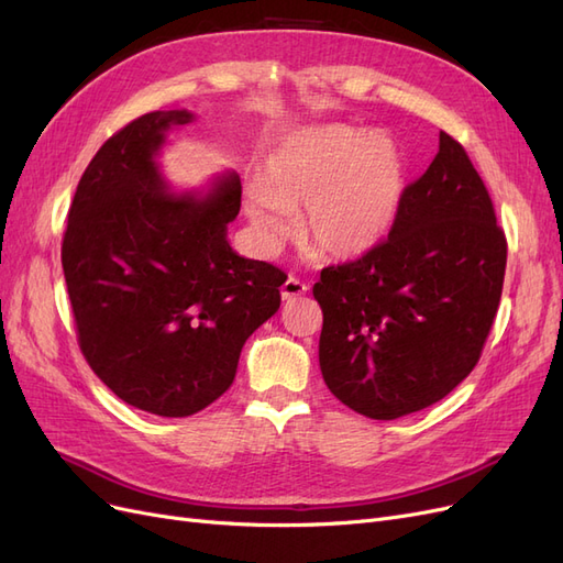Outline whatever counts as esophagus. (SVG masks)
<instances>
[{
	"mask_svg": "<svg viewBox=\"0 0 563 563\" xmlns=\"http://www.w3.org/2000/svg\"><path fill=\"white\" fill-rule=\"evenodd\" d=\"M302 294H308V284L300 282L298 277H288L284 284H282V298L284 300H294Z\"/></svg>",
	"mask_w": 563,
	"mask_h": 563,
	"instance_id": "1",
	"label": "esophagus"
}]
</instances>
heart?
I'll return each mask as SVG.
<instances>
[{
    "mask_svg": "<svg viewBox=\"0 0 563 563\" xmlns=\"http://www.w3.org/2000/svg\"><path fill=\"white\" fill-rule=\"evenodd\" d=\"M404 164L383 133L314 126L296 133L265 166L249 218L267 246L294 230L288 211L301 203L300 232L317 253L350 258L368 251L397 216Z\"/></svg>",
    "mask_w": 563,
    "mask_h": 563,
    "instance_id": "1",
    "label": "heart"
}]
</instances>
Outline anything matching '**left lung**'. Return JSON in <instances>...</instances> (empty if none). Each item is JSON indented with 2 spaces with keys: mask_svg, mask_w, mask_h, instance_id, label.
Returning <instances> with one entry per match:
<instances>
[{
  "mask_svg": "<svg viewBox=\"0 0 563 563\" xmlns=\"http://www.w3.org/2000/svg\"><path fill=\"white\" fill-rule=\"evenodd\" d=\"M507 240L482 176L446 131L404 187L389 234L329 265L312 294L323 312V383L352 411L395 420L463 383L498 314Z\"/></svg>",
  "mask_w": 563,
  "mask_h": 563,
  "instance_id": "obj_1",
  "label": "left lung"
}]
</instances>
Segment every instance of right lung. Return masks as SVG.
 I'll return each instance as SVG.
<instances>
[{"instance_id":"right-lung-1","label":"right lung","mask_w":563,"mask_h":563,"mask_svg":"<svg viewBox=\"0 0 563 563\" xmlns=\"http://www.w3.org/2000/svg\"><path fill=\"white\" fill-rule=\"evenodd\" d=\"M190 119L155 110L110 135L79 178L60 249L84 360L119 399L164 418L223 395L286 282L228 244L240 176L203 199L166 190L155 155L164 131Z\"/></svg>"}]
</instances>
